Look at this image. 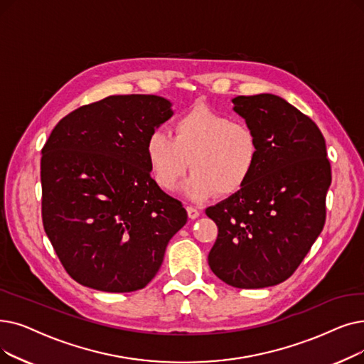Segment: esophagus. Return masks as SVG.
I'll return each mask as SVG.
<instances>
[{"label": "esophagus", "instance_id": "34e87169", "mask_svg": "<svg viewBox=\"0 0 364 364\" xmlns=\"http://www.w3.org/2000/svg\"><path fill=\"white\" fill-rule=\"evenodd\" d=\"M187 210V215H188V218H198L199 217V210L198 208H195V207H192V205H188V207L186 208Z\"/></svg>", "mask_w": 364, "mask_h": 364}]
</instances>
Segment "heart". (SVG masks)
<instances>
[{
	"mask_svg": "<svg viewBox=\"0 0 364 364\" xmlns=\"http://www.w3.org/2000/svg\"><path fill=\"white\" fill-rule=\"evenodd\" d=\"M151 177L169 192L186 173L184 192L195 200L215 192L233 195L250 181L260 161V141L245 122L198 105L172 123V136L154 129L146 139Z\"/></svg>",
	"mask_w": 364,
	"mask_h": 364,
	"instance_id": "b5f03b06",
	"label": "heart"
}]
</instances>
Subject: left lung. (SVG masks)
I'll return each instance as SVG.
<instances>
[{"label":"left lung","instance_id":"8db88e82","mask_svg":"<svg viewBox=\"0 0 364 364\" xmlns=\"http://www.w3.org/2000/svg\"><path fill=\"white\" fill-rule=\"evenodd\" d=\"M256 131L260 161L240 192L205 210L218 228L211 271L236 289L290 278L326 221L331 183L326 141L308 116L272 93L233 98Z\"/></svg>","mask_w":364,"mask_h":364}]
</instances>
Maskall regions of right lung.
Returning a JSON list of instances; mask_svg holds the SVG:
<instances>
[{"instance_id": "1", "label": "right lung", "mask_w": 364, "mask_h": 364, "mask_svg": "<svg viewBox=\"0 0 364 364\" xmlns=\"http://www.w3.org/2000/svg\"><path fill=\"white\" fill-rule=\"evenodd\" d=\"M172 116L156 95H113L74 109L41 150V217L68 275L129 293L161 269L187 221L178 199L150 177L147 135Z\"/></svg>"}]
</instances>
